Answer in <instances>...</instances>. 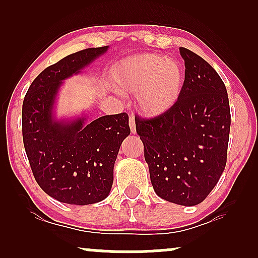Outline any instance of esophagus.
<instances>
[{"mask_svg":"<svg viewBox=\"0 0 258 258\" xmlns=\"http://www.w3.org/2000/svg\"><path fill=\"white\" fill-rule=\"evenodd\" d=\"M129 126H130V130H132L133 134L136 133V124H135V118L133 117V116H130L129 118Z\"/></svg>","mask_w":258,"mask_h":258,"instance_id":"34e87169","label":"esophagus"}]
</instances>
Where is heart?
I'll return each mask as SVG.
<instances>
[{
    "label": "heart",
    "instance_id": "b5f03b06",
    "mask_svg": "<svg viewBox=\"0 0 258 258\" xmlns=\"http://www.w3.org/2000/svg\"><path fill=\"white\" fill-rule=\"evenodd\" d=\"M111 80L119 93L137 95L144 115L158 116L174 107L181 97L185 70L177 59L142 54L118 62L112 68Z\"/></svg>",
    "mask_w": 258,
    "mask_h": 258
}]
</instances>
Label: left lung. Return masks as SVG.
Masks as SVG:
<instances>
[{
	"label": "left lung",
	"instance_id": "8db88e82",
	"mask_svg": "<svg viewBox=\"0 0 258 258\" xmlns=\"http://www.w3.org/2000/svg\"><path fill=\"white\" fill-rule=\"evenodd\" d=\"M179 52L185 66L181 97L164 114L135 121L155 192L191 207L206 200L224 170L231 118L216 70L189 49Z\"/></svg>",
	"mask_w": 258,
	"mask_h": 258
}]
</instances>
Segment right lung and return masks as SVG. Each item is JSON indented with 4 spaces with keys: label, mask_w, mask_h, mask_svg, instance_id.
I'll use <instances>...</instances> for the list:
<instances>
[{
    "label": "right lung",
    "mask_w": 258,
    "mask_h": 258,
    "mask_svg": "<svg viewBox=\"0 0 258 258\" xmlns=\"http://www.w3.org/2000/svg\"><path fill=\"white\" fill-rule=\"evenodd\" d=\"M108 45L70 54L45 68L30 84L22 105L24 149L37 184L59 202L86 206L104 200L114 181V164L130 134L125 112L86 124V118L55 121L56 95L62 81L77 74Z\"/></svg>",
    "instance_id": "add662e5"
}]
</instances>
